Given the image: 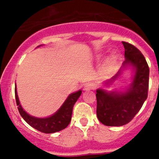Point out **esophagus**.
Segmentation results:
<instances>
[{
	"label": "esophagus",
	"mask_w": 159,
	"mask_h": 159,
	"mask_svg": "<svg viewBox=\"0 0 159 159\" xmlns=\"http://www.w3.org/2000/svg\"><path fill=\"white\" fill-rule=\"evenodd\" d=\"M95 86H94V84H91V83H88L87 84H85L84 86V91H90V90H93L94 89Z\"/></svg>",
	"instance_id": "obj_1"
}]
</instances>
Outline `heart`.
I'll return each mask as SVG.
<instances>
[{
    "label": "heart",
    "instance_id": "obj_1",
    "mask_svg": "<svg viewBox=\"0 0 159 159\" xmlns=\"http://www.w3.org/2000/svg\"><path fill=\"white\" fill-rule=\"evenodd\" d=\"M115 57H114V56H111V57H108V58L107 59V61L105 65V68H104V71H107V70H109L111 67L112 65L114 64V62H115Z\"/></svg>",
    "mask_w": 159,
    "mask_h": 159
}]
</instances>
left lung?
Wrapping results in <instances>:
<instances>
[{
    "mask_svg": "<svg viewBox=\"0 0 159 159\" xmlns=\"http://www.w3.org/2000/svg\"><path fill=\"white\" fill-rule=\"evenodd\" d=\"M125 48V61L115 76L105 82L112 84L122 71L129 68L132 70L131 81L121 91H96L97 117L107 126H122L132 120L139 111L148 97L149 68L143 54L137 48L122 41Z\"/></svg>",
    "mask_w": 159,
    "mask_h": 159,
    "instance_id": "left-lung-1",
    "label": "left lung"
}]
</instances>
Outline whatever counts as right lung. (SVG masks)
<instances>
[{
	"mask_svg": "<svg viewBox=\"0 0 159 159\" xmlns=\"http://www.w3.org/2000/svg\"><path fill=\"white\" fill-rule=\"evenodd\" d=\"M41 45L38 46V48ZM81 92H82L81 90H78L69 94L63 105L60 107V108L51 116L46 117V118H37L27 113L22 108L21 105L20 104V101H19L18 95H17V87L15 84V98L20 115L29 125L38 131L46 133V134H51V133L61 131L69 125L71 120L74 105L79 98Z\"/></svg>",
	"mask_w": 159,
	"mask_h": 159,
	"instance_id": "1",
	"label": "right lung"
}]
</instances>
